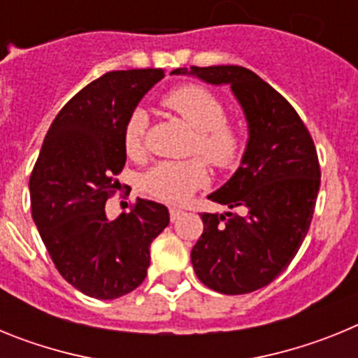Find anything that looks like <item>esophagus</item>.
<instances>
[{
  "instance_id": "obj_1",
  "label": "esophagus",
  "mask_w": 358,
  "mask_h": 358,
  "mask_svg": "<svg viewBox=\"0 0 358 358\" xmlns=\"http://www.w3.org/2000/svg\"><path fill=\"white\" fill-rule=\"evenodd\" d=\"M182 215H185V211L179 210V208H170V220H172V222L179 220V218H181Z\"/></svg>"
}]
</instances>
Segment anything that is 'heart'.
I'll list each match as a JSON object with an SVG mask.
<instances>
[{
    "label": "heart",
    "mask_w": 358,
    "mask_h": 358,
    "mask_svg": "<svg viewBox=\"0 0 358 358\" xmlns=\"http://www.w3.org/2000/svg\"><path fill=\"white\" fill-rule=\"evenodd\" d=\"M161 103L195 131L194 154H201L211 166L229 170L240 163L245 136L238 123L227 120L224 100L199 84L177 85L164 93ZM123 148L132 159L147 154V115L132 110L123 127ZM210 182L206 163L199 157L188 161H163L141 177V188L148 197L166 204H182Z\"/></svg>",
    "instance_id": "heart-1"
}]
</instances>
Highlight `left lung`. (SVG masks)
<instances>
[{"label":"left lung","mask_w":358,"mask_h":358,"mask_svg":"<svg viewBox=\"0 0 358 358\" xmlns=\"http://www.w3.org/2000/svg\"><path fill=\"white\" fill-rule=\"evenodd\" d=\"M210 84H229L249 122V143L229 181L208 195L235 211L201 213L204 231L192 249L199 280L220 294H249L276 280L308 233L321 186L308 129L273 85L242 66H192Z\"/></svg>","instance_id":"8db88e82"}]
</instances>
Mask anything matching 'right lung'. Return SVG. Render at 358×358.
Returning <instances> with one entry per match:
<instances>
[{
	"instance_id": "add662e5",
	"label": "right lung",
	"mask_w": 358,
	"mask_h": 358,
	"mask_svg": "<svg viewBox=\"0 0 358 358\" xmlns=\"http://www.w3.org/2000/svg\"><path fill=\"white\" fill-rule=\"evenodd\" d=\"M164 69L109 71L59 110L30 176L31 218L68 283L116 299L143 283L150 243L169 226V208L136 199L127 215L106 217L125 166V122Z\"/></svg>"
}]
</instances>
